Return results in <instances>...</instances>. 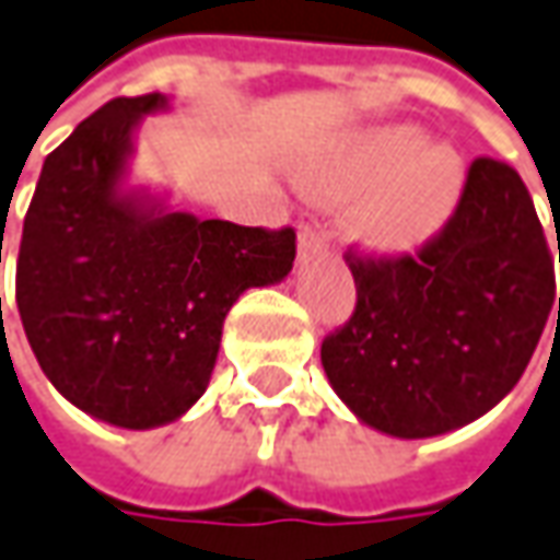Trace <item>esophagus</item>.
I'll return each instance as SVG.
<instances>
[{
    "label": "esophagus",
    "instance_id": "esophagus-1",
    "mask_svg": "<svg viewBox=\"0 0 560 560\" xmlns=\"http://www.w3.org/2000/svg\"><path fill=\"white\" fill-rule=\"evenodd\" d=\"M325 242H328V235L318 230L315 223H303V226H300V254H303V257H310L315 250L325 248Z\"/></svg>",
    "mask_w": 560,
    "mask_h": 560
}]
</instances>
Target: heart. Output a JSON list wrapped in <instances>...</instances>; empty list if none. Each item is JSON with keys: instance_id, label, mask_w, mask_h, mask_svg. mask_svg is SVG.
<instances>
[{"instance_id": "1", "label": "heart", "mask_w": 560, "mask_h": 560, "mask_svg": "<svg viewBox=\"0 0 560 560\" xmlns=\"http://www.w3.org/2000/svg\"><path fill=\"white\" fill-rule=\"evenodd\" d=\"M315 186L337 196L368 192L352 230L376 250H408L439 230L459 189V159L447 147H423L417 128L368 135L315 171Z\"/></svg>"}]
</instances>
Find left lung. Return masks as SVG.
<instances>
[{
    "mask_svg": "<svg viewBox=\"0 0 560 560\" xmlns=\"http://www.w3.org/2000/svg\"><path fill=\"white\" fill-rule=\"evenodd\" d=\"M346 260L355 310L322 340V364L359 420L398 439L441 435L500 405L555 306L534 199L490 155L471 162L451 217L413 254L349 245Z\"/></svg>",
    "mask_w": 560,
    "mask_h": 560,
    "instance_id": "1",
    "label": "left lung"
}]
</instances>
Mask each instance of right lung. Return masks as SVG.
Returning <instances> with one entry per match:
<instances>
[{
	"label": "right lung",
	"mask_w": 560,
	"mask_h": 560,
	"mask_svg": "<svg viewBox=\"0 0 560 560\" xmlns=\"http://www.w3.org/2000/svg\"><path fill=\"white\" fill-rule=\"evenodd\" d=\"M159 106V91L116 97L48 152L14 276L45 376L75 408L125 429L177 420L208 389L232 303L284 279L296 257L291 226L159 214L121 199L135 121Z\"/></svg>",
	"instance_id": "1"
}]
</instances>
